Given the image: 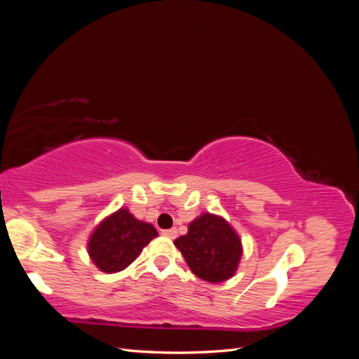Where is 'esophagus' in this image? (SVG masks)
Here are the masks:
<instances>
[{
  "label": "esophagus",
  "instance_id": "obj_1",
  "mask_svg": "<svg viewBox=\"0 0 359 359\" xmlns=\"http://www.w3.org/2000/svg\"><path fill=\"white\" fill-rule=\"evenodd\" d=\"M161 233L168 236V238H170V240H173V238H177L178 231H177V227H172V229H166V231H163Z\"/></svg>",
  "mask_w": 359,
  "mask_h": 359
}]
</instances>
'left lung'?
Returning a JSON list of instances; mask_svg holds the SVG:
<instances>
[{
    "instance_id": "obj_1",
    "label": "left lung",
    "mask_w": 359,
    "mask_h": 359,
    "mask_svg": "<svg viewBox=\"0 0 359 359\" xmlns=\"http://www.w3.org/2000/svg\"><path fill=\"white\" fill-rule=\"evenodd\" d=\"M175 245L193 274L210 283L231 278L243 255L240 236L224 219L212 214L191 222L187 235L177 238Z\"/></svg>"
}]
</instances>
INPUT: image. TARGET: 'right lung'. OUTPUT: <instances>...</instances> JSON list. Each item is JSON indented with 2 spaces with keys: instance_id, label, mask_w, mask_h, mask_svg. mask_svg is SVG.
Returning a JSON list of instances; mask_svg holds the SVG:
<instances>
[{
  "instance_id": "1",
  "label": "right lung",
  "mask_w": 359,
  "mask_h": 359,
  "mask_svg": "<svg viewBox=\"0 0 359 359\" xmlns=\"http://www.w3.org/2000/svg\"><path fill=\"white\" fill-rule=\"evenodd\" d=\"M157 235L153 224L136 220L127 210H118L95 227L88 253L97 268L109 274L118 273L132 264Z\"/></svg>"
}]
</instances>
